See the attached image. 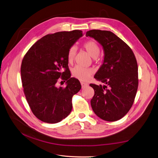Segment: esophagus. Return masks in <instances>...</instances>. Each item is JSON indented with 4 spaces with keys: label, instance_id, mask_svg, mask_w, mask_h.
Wrapping results in <instances>:
<instances>
[{
    "label": "esophagus",
    "instance_id": "esophagus-1",
    "mask_svg": "<svg viewBox=\"0 0 158 158\" xmlns=\"http://www.w3.org/2000/svg\"><path fill=\"white\" fill-rule=\"evenodd\" d=\"M81 85L82 88H84V87H86V86H88V84H87V83H83V82H81Z\"/></svg>",
    "mask_w": 158,
    "mask_h": 158
}]
</instances>
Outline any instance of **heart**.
Listing matches in <instances>:
<instances>
[{
	"label": "heart",
	"instance_id": "1",
	"mask_svg": "<svg viewBox=\"0 0 158 158\" xmlns=\"http://www.w3.org/2000/svg\"><path fill=\"white\" fill-rule=\"evenodd\" d=\"M83 47L92 57L96 58L99 56L100 48L95 40H88L86 41L83 43ZM75 56H76V48L74 46H72L68 52V62L70 64H72L75 60ZM72 73L73 76L76 79L81 81H86L92 75L93 71L90 68H82L79 66H76L72 70Z\"/></svg>",
	"mask_w": 158,
	"mask_h": 158
}]
</instances>
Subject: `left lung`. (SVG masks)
Masks as SVG:
<instances>
[{
	"label": "left lung",
	"instance_id": "left-lung-1",
	"mask_svg": "<svg viewBox=\"0 0 158 158\" xmlns=\"http://www.w3.org/2000/svg\"><path fill=\"white\" fill-rule=\"evenodd\" d=\"M86 37L94 38L103 48V63L94 78L104 85L90 84L94 90L91 106L99 118L118 121L131 108L138 87V68L132 49L110 31L92 30Z\"/></svg>",
	"mask_w": 158,
	"mask_h": 158
}]
</instances>
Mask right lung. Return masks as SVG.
Listing matches in <instances>:
<instances>
[{
    "instance_id": "1",
    "label": "right lung",
    "mask_w": 158,
    "mask_h": 158,
    "mask_svg": "<svg viewBox=\"0 0 158 158\" xmlns=\"http://www.w3.org/2000/svg\"><path fill=\"white\" fill-rule=\"evenodd\" d=\"M82 36L83 31L77 30L48 34L23 59L20 73L26 101L35 117L44 123L60 122L72 111V97L81 85L71 77L67 55ZM60 80L67 81L66 87H57Z\"/></svg>"
}]
</instances>
